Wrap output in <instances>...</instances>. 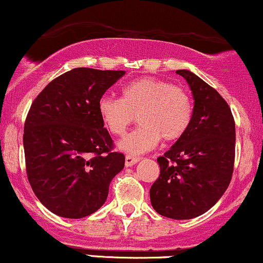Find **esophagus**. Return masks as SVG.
Masks as SVG:
<instances>
[{
	"mask_svg": "<svg viewBox=\"0 0 263 263\" xmlns=\"http://www.w3.org/2000/svg\"><path fill=\"white\" fill-rule=\"evenodd\" d=\"M138 161H140V158L136 157V156H126L125 164L126 167H132L134 164H136Z\"/></svg>",
	"mask_w": 263,
	"mask_h": 263,
	"instance_id": "34e87169",
	"label": "esophagus"
}]
</instances>
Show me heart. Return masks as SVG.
<instances>
[{
	"mask_svg": "<svg viewBox=\"0 0 263 263\" xmlns=\"http://www.w3.org/2000/svg\"><path fill=\"white\" fill-rule=\"evenodd\" d=\"M97 111L106 128L121 136L134 123L140 127L118 142V148L129 155L151 151L162 138L174 142L186 134L192 121V102L183 88L167 81L142 77L121 89V99L102 97Z\"/></svg>",
	"mask_w": 263,
	"mask_h": 263,
	"instance_id": "1",
	"label": "heart"
}]
</instances>
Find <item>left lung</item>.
<instances>
[{"mask_svg": "<svg viewBox=\"0 0 263 263\" xmlns=\"http://www.w3.org/2000/svg\"><path fill=\"white\" fill-rule=\"evenodd\" d=\"M193 96L192 121L186 134L157 158L160 176L149 190L155 211L174 220H190L209 211L231 182L236 129L221 95L189 70H178Z\"/></svg>", "mask_w": 263, "mask_h": 263, "instance_id": "1", "label": "left lung"}]
</instances>
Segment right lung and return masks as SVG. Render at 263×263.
<instances>
[{"mask_svg":"<svg viewBox=\"0 0 263 263\" xmlns=\"http://www.w3.org/2000/svg\"><path fill=\"white\" fill-rule=\"evenodd\" d=\"M125 71L77 67L51 81L36 97L24 129L27 177L52 213L82 218L102 207L125 156L112 152L97 105Z\"/></svg>","mask_w":263,"mask_h":263,"instance_id":"1","label":"right lung"}]
</instances>
